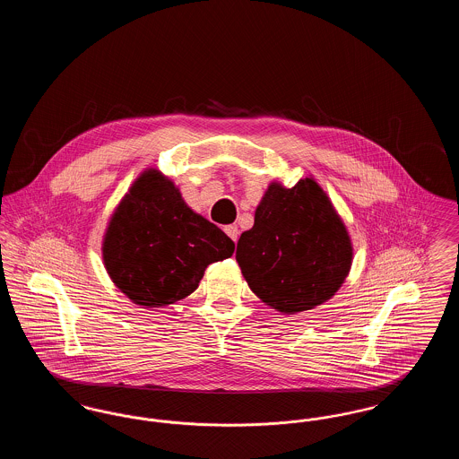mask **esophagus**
Returning a JSON list of instances; mask_svg holds the SVG:
<instances>
[{
    "label": "esophagus",
    "mask_w": 459,
    "mask_h": 459,
    "mask_svg": "<svg viewBox=\"0 0 459 459\" xmlns=\"http://www.w3.org/2000/svg\"><path fill=\"white\" fill-rule=\"evenodd\" d=\"M223 230H225V234H227L230 239L234 240V242H238V238H239V229H238V225H227Z\"/></svg>",
    "instance_id": "obj_1"
}]
</instances>
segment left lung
<instances>
[{
  "instance_id": "8db88e82",
  "label": "left lung",
  "mask_w": 459,
  "mask_h": 459,
  "mask_svg": "<svg viewBox=\"0 0 459 459\" xmlns=\"http://www.w3.org/2000/svg\"><path fill=\"white\" fill-rule=\"evenodd\" d=\"M251 290L273 309L294 315L328 301L350 273L348 230L313 178L294 187L272 182L240 234L236 251Z\"/></svg>"
}]
</instances>
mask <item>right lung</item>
I'll list each match as a JSON object with an SVG mask.
<instances>
[{
    "label": "right lung",
    "mask_w": 459,
    "mask_h": 459,
    "mask_svg": "<svg viewBox=\"0 0 459 459\" xmlns=\"http://www.w3.org/2000/svg\"><path fill=\"white\" fill-rule=\"evenodd\" d=\"M234 242L196 215L174 184L141 175L109 220L103 260L111 281L135 305L160 307L195 292L210 263L230 258Z\"/></svg>",
    "instance_id": "1"
}]
</instances>
